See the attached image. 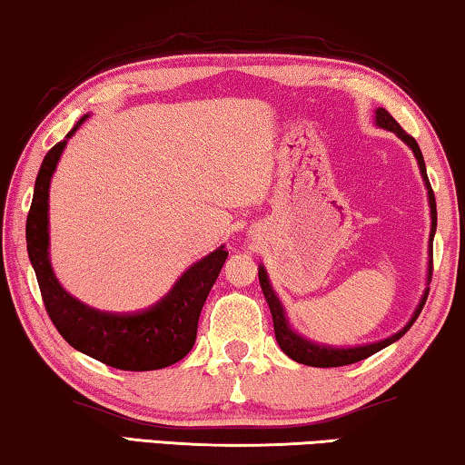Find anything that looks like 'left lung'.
<instances>
[{
  "label": "left lung",
  "instance_id": "8db88e82",
  "mask_svg": "<svg viewBox=\"0 0 465 465\" xmlns=\"http://www.w3.org/2000/svg\"><path fill=\"white\" fill-rule=\"evenodd\" d=\"M376 123L382 129H388V131H392V134H397L401 140H403L413 150L415 158H418L421 177H424L426 188H428V198H430V209H432V232H430V235H434V232H436V200H434L432 185H430V182H428L424 156H421V150H420L418 142H415L413 137L407 134V131L401 127V124L392 119L391 113H388V110H384V108H378L376 110ZM430 244H432V238H430ZM430 280H432V261H430V273H428V282H430ZM259 282H261L262 294H265V299L269 302V309H272L273 330H275L277 344L282 346V351L286 352L290 359H294V361H299L302 365H311V367H341V365L357 363V361H361V359L371 357L373 352L382 351L384 346L392 344L394 341H399V338L403 336L405 331L411 328L413 322L418 320V315L421 313V309H424V304H426L428 292H430V288H426V292H424V296H421V301L418 304V309H415V313H413V317L410 320V323H407L403 330H399L397 334L388 336V338H384V341H380V342H371V344H363V346H351V349H331V346H322V344L304 341L302 336H299V334H296V331H292V328H290L288 322H286V315H283L282 302L277 301V296L273 294L272 283H269V280H267V272L262 267L259 269Z\"/></svg>",
  "mask_w": 465,
  "mask_h": 465
}]
</instances>
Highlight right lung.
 Masks as SVG:
<instances>
[{"mask_svg": "<svg viewBox=\"0 0 465 465\" xmlns=\"http://www.w3.org/2000/svg\"><path fill=\"white\" fill-rule=\"evenodd\" d=\"M87 116L74 124L66 140ZM66 140L47 152L35 182L33 203L26 217V248L41 290L45 311L60 336L85 355L116 370H163L182 359L196 342L200 311L227 259L223 246L204 256L179 277L164 299L137 313H104L66 294L47 259V192Z\"/></svg>", "mask_w": 465, "mask_h": 465, "instance_id": "right-lung-1", "label": "right lung"}]
</instances>
